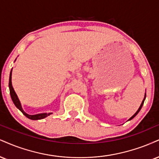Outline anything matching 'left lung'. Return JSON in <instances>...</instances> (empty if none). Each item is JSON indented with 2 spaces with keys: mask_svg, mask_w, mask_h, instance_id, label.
Returning <instances> with one entry per match:
<instances>
[{
  "mask_svg": "<svg viewBox=\"0 0 159 159\" xmlns=\"http://www.w3.org/2000/svg\"><path fill=\"white\" fill-rule=\"evenodd\" d=\"M145 97H146V95H145V97H144V99H143V101H142V104H141V105H140L139 108V109H138V111H136V113H135V114H134V116H132V117H131V118H130V119H129V120H130V119H132L133 118H134V117H135V116H136L137 115V113H138L139 112V111H140V110H141V108H142V107L143 104H144V99H145Z\"/></svg>",
  "mask_w": 159,
  "mask_h": 159,
  "instance_id": "left-lung-1",
  "label": "left lung"
}]
</instances>
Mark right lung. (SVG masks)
Returning <instances> with one entry per match:
<instances>
[{
    "instance_id": "1",
    "label": "right lung",
    "mask_w": 159,
    "mask_h": 159,
    "mask_svg": "<svg viewBox=\"0 0 159 159\" xmlns=\"http://www.w3.org/2000/svg\"><path fill=\"white\" fill-rule=\"evenodd\" d=\"M9 91H10L11 98V99H12L14 104H15V106H16L17 108H18L20 111L23 113V114L25 115L27 118L32 119V120H38V119H42L46 118V116H48L52 114V113H39V114H36V115H29L23 111L22 107H21L20 102V101L18 99V97H17L16 93H15V91H14L12 85H11V73H10V76H9Z\"/></svg>"
}]
</instances>
